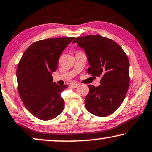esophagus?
<instances>
[{
  "mask_svg": "<svg viewBox=\"0 0 152 152\" xmlns=\"http://www.w3.org/2000/svg\"><path fill=\"white\" fill-rule=\"evenodd\" d=\"M79 86V83H72V85H71V86H72V87H73V88H77Z\"/></svg>",
  "mask_w": 152,
  "mask_h": 152,
  "instance_id": "1",
  "label": "esophagus"
}]
</instances>
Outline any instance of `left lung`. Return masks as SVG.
<instances>
[{
    "label": "left lung",
    "instance_id": "left-lung-1",
    "mask_svg": "<svg viewBox=\"0 0 152 152\" xmlns=\"http://www.w3.org/2000/svg\"><path fill=\"white\" fill-rule=\"evenodd\" d=\"M85 52L88 74L100 77L98 87L88 86L86 109L93 115L105 117L114 113L124 100L129 87V60L116 42L100 35H88L73 41Z\"/></svg>",
    "mask_w": 152,
    "mask_h": 152
}]
</instances>
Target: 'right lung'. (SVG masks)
I'll use <instances>...</instances> for the list:
<instances>
[{
  "label": "right lung",
  "instance_id": "1",
  "mask_svg": "<svg viewBox=\"0 0 152 152\" xmlns=\"http://www.w3.org/2000/svg\"><path fill=\"white\" fill-rule=\"evenodd\" d=\"M74 37L47 39L34 42L23 54L17 68L18 92L28 110L39 120H50L64 110L61 92L68 86L53 82L63 50Z\"/></svg>",
  "mask_w": 152,
  "mask_h": 152
}]
</instances>
